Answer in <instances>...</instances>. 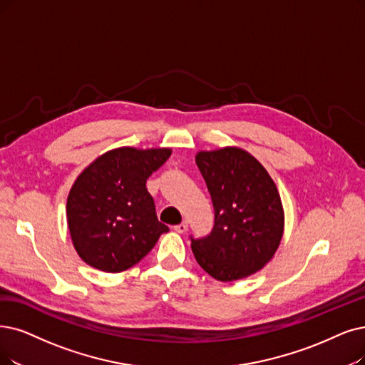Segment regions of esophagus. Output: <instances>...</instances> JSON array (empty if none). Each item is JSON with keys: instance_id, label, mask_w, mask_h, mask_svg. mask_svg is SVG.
<instances>
[{"instance_id": "34e87169", "label": "esophagus", "mask_w": 365, "mask_h": 365, "mask_svg": "<svg viewBox=\"0 0 365 365\" xmlns=\"http://www.w3.org/2000/svg\"><path fill=\"white\" fill-rule=\"evenodd\" d=\"M173 229H175V232H178V233H184V232L188 229V223H187V222H182V223H180V225L175 226Z\"/></svg>"}]
</instances>
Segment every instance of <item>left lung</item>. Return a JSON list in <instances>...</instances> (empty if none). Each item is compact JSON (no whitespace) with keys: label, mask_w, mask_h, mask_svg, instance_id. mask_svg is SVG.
Listing matches in <instances>:
<instances>
[{"label":"left lung","mask_w":365,"mask_h":365,"mask_svg":"<svg viewBox=\"0 0 365 365\" xmlns=\"http://www.w3.org/2000/svg\"><path fill=\"white\" fill-rule=\"evenodd\" d=\"M196 165L214 205V229L192 238L200 268L218 282L245 279L275 255L284 232L283 203L268 170L249 151H199Z\"/></svg>","instance_id":"left-lung-1"}]
</instances>
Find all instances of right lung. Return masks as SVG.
Wrapping results in <instances>:
<instances>
[{"label":"right lung","instance_id":"add662e5","mask_svg":"<svg viewBox=\"0 0 365 365\" xmlns=\"http://www.w3.org/2000/svg\"><path fill=\"white\" fill-rule=\"evenodd\" d=\"M170 154V148L120 147L98 155L79 173L66 214L73 247L85 264L123 272L169 230L158 222L147 180Z\"/></svg>","mask_w":365,"mask_h":365}]
</instances>
